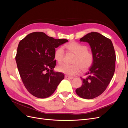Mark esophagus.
<instances>
[{
  "mask_svg": "<svg viewBox=\"0 0 128 128\" xmlns=\"http://www.w3.org/2000/svg\"><path fill=\"white\" fill-rule=\"evenodd\" d=\"M65 79H73L74 77H72V76H68V75H65Z\"/></svg>",
  "mask_w": 128,
  "mask_h": 128,
  "instance_id": "34e87169",
  "label": "esophagus"
}]
</instances>
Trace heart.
I'll return each instance as SVG.
<instances>
[{
    "label": "heart",
    "instance_id": "1",
    "mask_svg": "<svg viewBox=\"0 0 128 128\" xmlns=\"http://www.w3.org/2000/svg\"><path fill=\"white\" fill-rule=\"evenodd\" d=\"M70 52L75 54L72 64H62L58 65V70L59 72H63L68 75H75L81 70H86L92 65L94 56L93 53L87 49V46L82 44L76 42H72L64 46ZM64 50L62 47H58L54 53V58L58 63H61L64 58Z\"/></svg>",
    "mask_w": 128,
    "mask_h": 128
}]
</instances>
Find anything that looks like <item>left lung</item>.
<instances>
[{"label": "left lung", "mask_w": 128, "mask_h": 128, "mask_svg": "<svg viewBox=\"0 0 128 128\" xmlns=\"http://www.w3.org/2000/svg\"><path fill=\"white\" fill-rule=\"evenodd\" d=\"M80 41L89 44L94 59L86 77H80L82 84L76 92L80 98L92 99L102 94L110 83L115 70L116 54L110 39L98 32L89 33Z\"/></svg>", "instance_id": "1"}]
</instances>
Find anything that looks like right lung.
<instances>
[{
    "label": "right lung",
    "instance_id": "add662e5",
    "mask_svg": "<svg viewBox=\"0 0 128 128\" xmlns=\"http://www.w3.org/2000/svg\"><path fill=\"white\" fill-rule=\"evenodd\" d=\"M68 40L56 39L43 32L29 34L20 42L16 60L26 89L34 96L44 98L51 96L64 78L62 72H54L55 48Z\"/></svg>",
    "mask_w": 128,
    "mask_h": 128
}]
</instances>
